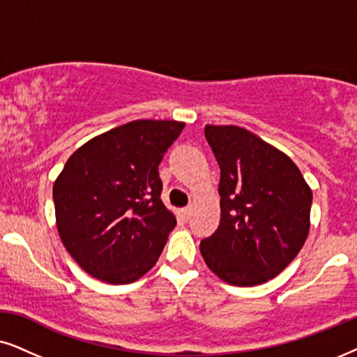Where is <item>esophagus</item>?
Listing matches in <instances>:
<instances>
[{
  "label": "esophagus",
  "mask_w": 357,
  "mask_h": 357,
  "mask_svg": "<svg viewBox=\"0 0 357 357\" xmlns=\"http://www.w3.org/2000/svg\"><path fill=\"white\" fill-rule=\"evenodd\" d=\"M181 217L184 220H188L189 217H191V207H186V208H181Z\"/></svg>",
  "instance_id": "34e87169"
}]
</instances>
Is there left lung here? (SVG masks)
<instances>
[{
	"label": "left lung",
	"instance_id": "1",
	"mask_svg": "<svg viewBox=\"0 0 357 357\" xmlns=\"http://www.w3.org/2000/svg\"><path fill=\"white\" fill-rule=\"evenodd\" d=\"M220 168V223L201 241L208 269L250 287L282 273L310 230L312 189L286 153L236 126H206Z\"/></svg>",
	"mask_w": 357,
	"mask_h": 357
}]
</instances>
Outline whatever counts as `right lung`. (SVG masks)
I'll return each instance as SVG.
<instances>
[{
    "mask_svg": "<svg viewBox=\"0 0 357 357\" xmlns=\"http://www.w3.org/2000/svg\"><path fill=\"white\" fill-rule=\"evenodd\" d=\"M184 122L132 121L94 137L54 183L59 235L79 268L130 284L158 261L176 217L161 202L158 166Z\"/></svg>",
    "mask_w": 357,
    "mask_h": 357,
    "instance_id": "right-lung-1",
    "label": "right lung"
}]
</instances>
